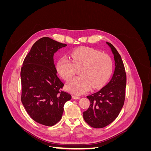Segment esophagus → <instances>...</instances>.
<instances>
[{"mask_svg":"<svg viewBox=\"0 0 151 151\" xmlns=\"http://www.w3.org/2000/svg\"><path fill=\"white\" fill-rule=\"evenodd\" d=\"M72 98L75 99H80V96H76V95H73L72 96Z\"/></svg>","mask_w":151,"mask_h":151,"instance_id":"esophagus-1","label":"esophagus"}]
</instances>
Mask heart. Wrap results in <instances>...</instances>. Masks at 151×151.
<instances>
[{
	"instance_id": "obj_1",
	"label": "heart",
	"mask_w": 151,
	"mask_h": 151,
	"mask_svg": "<svg viewBox=\"0 0 151 151\" xmlns=\"http://www.w3.org/2000/svg\"><path fill=\"white\" fill-rule=\"evenodd\" d=\"M72 60L63 57L59 59L57 68L63 79L69 80L74 76L76 67H82L81 76L76 77L66 84L70 92L82 94L89 91L91 87L98 89L102 87L111 77L113 62L108 54L90 47H81L71 53Z\"/></svg>"
}]
</instances>
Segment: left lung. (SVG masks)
I'll use <instances>...</instances> for the list:
<instances>
[{"mask_svg":"<svg viewBox=\"0 0 151 151\" xmlns=\"http://www.w3.org/2000/svg\"><path fill=\"white\" fill-rule=\"evenodd\" d=\"M115 62V68L111 81L98 92L88 96L91 102L83 113L85 122L93 128L100 129L110 124L119 115L124 104L127 76L120 55L110 43Z\"/></svg>","mask_w":151,"mask_h":151,"instance_id":"obj_1","label":"left lung"}]
</instances>
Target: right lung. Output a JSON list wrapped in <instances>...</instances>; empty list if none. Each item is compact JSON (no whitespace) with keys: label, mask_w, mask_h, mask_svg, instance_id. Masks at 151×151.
<instances>
[{"label":"right lung","mask_w":151,"mask_h":151,"mask_svg":"<svg viewBox=\"0 0 151 151\" xmlns=\"http://www.w3.org/2000/svg\"><path fill=\"white\" fill-rule=\"evenodd\" d=\"M67 46L48 37L34 43L25 57L21 70V101L31 118L51 127L61 120L63 106L71 95L62 90L53 60L58 50Z\"/></svg>","instance_id":"1"}]
</instances>
